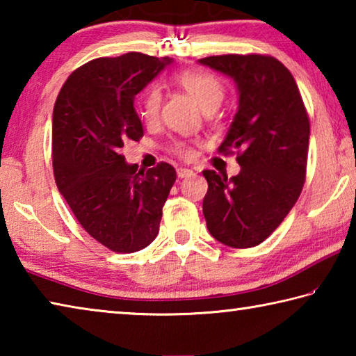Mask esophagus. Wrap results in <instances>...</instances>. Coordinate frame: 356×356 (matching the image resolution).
Segmentation results:
<instances>
[{
    "label": "esophagus",
    "mask_w": 356,
    "mask_h": 356,
    "mask_svg": "<svg viewBox=\"0 0 356 356\" xmlns=\"http://www.w3.org/2000/svg\"><path fill=\"white\" fill-rule=\"evenodd\" d=\"M177 176H179L180 179L188 177V176H193V171L188 170V168H179V170H177Z\"/></svg>",
    "instance_id": "esophagus-1"
}]
</instances>
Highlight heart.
<instances>
[{
  "label": "heart",
  "instance_id": "obj_1",
  "mask_svg": "<svg viewBox=\"0 0 356 356\" xmlns=\"http://www.w3.org/2000/svg\"><path fill=\"white\" fill-rule=\"evenodd\" d=\"M176 81L184 91L188 92L193 99L197 102L204 113L215 111L225 100L226 88L218 76L209 72L202 70H180L174 75ZM161 106V92L156 86L146 89L141 99V110L140 114L146 122H154L159 118ZM172 154H176L182 159H191L193 147L188 141L174 140L170 146Z\"/></svg>",
  "mask_w": 356,
  "mask_h": 356
}]
</instances>
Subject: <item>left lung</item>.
Listing matches in <instances>:
<instances>
[{"instance_id":"left-lung-1","label":"left lung","mask_w":356,"mask_h":356,"mask_svg":"<svg viewBox=\"0 0 356 356\" xmlns=\"http://www.w3.org/2000/svg\"><path fill=\"white\" fill-rule=\"evenodd\" d=\"M200 63L232 76L238 111L218 152L237 154L240 172L202 171L209 190L202 212L222 245L262 243L295 206L306 179L309 118L297 83L284 64L268 55H221Z\"/></svg>"}]
</instances>
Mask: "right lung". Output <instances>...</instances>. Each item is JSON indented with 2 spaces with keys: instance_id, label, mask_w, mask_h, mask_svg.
Here are the masks:
<instances>
[{
  "instance_id": "1",
  "label": "right lung",
  "mask_w": 356,
  "mask_h": 356,
  "mask_svg": "<svg viewBox=\"0 0 356 356\" xmlns=\"http://www.w3.org/2000/svg\"><path fill=\"white\" fill-rule=\"evenodd\" d=\"M170 63L136 51L92 59L69 75L53 110L58 190L84 231L114 252H135L154 242L176 182L170 163L138 171L120 152L127 140L143 138L135 95Z\"/></svg>"
}]
</instances>
